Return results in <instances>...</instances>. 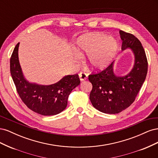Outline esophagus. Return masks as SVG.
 I'll return each instance as SVG.
<instances>
[{
  "mask_svg": "<svg viewBox=\"0 0 158 158\" xmlns=\"http://www.w3.org/2000/svg\"><path fill=\"white\" fill-rule=\"evenodd\" d=\"M79 77L80 79V81H84L87 79L88 78V74L85 73H80L79 74Z\"/></svg>",
  "mask_w": 158,
  "mask_h": 158,
  "instance_id": "obj_1",
  "label": "esophagus"
}]
</instances>
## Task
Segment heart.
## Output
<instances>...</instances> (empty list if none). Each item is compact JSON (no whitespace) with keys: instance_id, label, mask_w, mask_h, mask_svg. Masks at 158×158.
Here are the masks:
<instances>
[{"instance_id":"1","label":"heart","mask_w":158,"mask_h":158,"mask_svg":"<svg viewBox=\"0 0 158 158\" xmlns=\"http://www.w3.org/2000/svg\"><path fill=\"white\" fill-rule=\"evenodd\" d=\"M77 45L79 51L88 53V63L95 70L106 68L115 56L118 49L117 42L113 37L100 33L82 36L78 40Z\"/></svg>"}]
</instances>
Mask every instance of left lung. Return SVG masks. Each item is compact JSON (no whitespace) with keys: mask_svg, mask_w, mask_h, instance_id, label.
<instances>
[{"mask_svg":"<svg viewBox=\"0 0 158 158\" xmlns=\"http://www.w3.org/2000/svg\"><path fill=\"white\" fill-rule=\"evenodd\" d=\"M123 41L121 49H132L135 55V64L131 73L125 76H117L113 73V62L103 70L88 76L92 84L89 99L98 111L116 114L126 109L135 102L145 81L148 72V60L140 41L135 35L119 31Z\"/></svg>","mask_w":158,"mask_h":158,"instance_id":"8db88e82","label":"left lung"}]
</instances>
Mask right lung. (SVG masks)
<instances>
[{
	"label": "right lung",
	"mask_w": 158,
	"mask_h": 158,
	"mask_svg": "<svg viewBox=\"0 0 158 158\" xmlns=\"http://www.w3.org/2000/svg\"><path fill=\"white\" fill-rule=\"evenodd\" d=\"M19 44L14 47L10 58V74L19 96L28 108L38 114L50 116L60 113L67 106L70 92L80 83L78 74L66 76L49 85L28 82L19 63Z\"/></svg>",
	"instance_id": "add662e5"
}]
</instances>
